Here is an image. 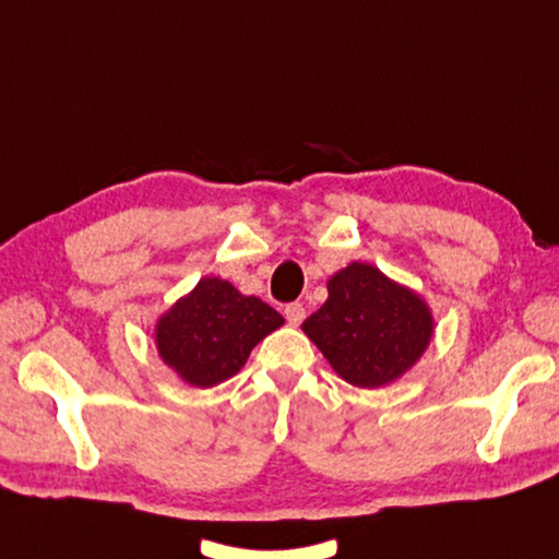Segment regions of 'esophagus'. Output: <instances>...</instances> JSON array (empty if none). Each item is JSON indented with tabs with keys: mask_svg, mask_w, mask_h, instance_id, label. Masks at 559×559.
<instances>
[{
	"mask_svg": "<svg viewBox=\"0 0 559 559\" xmlns=\"http://www.w3.org/2000/svg\"><path fill=\"white\" fill-rule=\"evenodd\" d=\"M305 317H307V311H305V307L300 302L285 305V319H288L290 326H300V323L305 321Z\"/></svg>",
	"mask_w": 559,
	"mask_h": 559,
	"instance_id": "obj_1",
	"label": "esophagus"
}]
</instances>
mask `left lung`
Segmentation results:
<instances>
[{
    "mask_svg": "<svg viewBox=\"0 0 559 559\" xmlns=\"http://www.w3.org/2000/svg\"><path fill=\"white\" fill-rule=\"evenodd\" d=\"M302 331L347 383L379 388L424 355L433 319L412 290L353 262L329 281V300L305 319Z\"/></svg>",
    "mask_w": 559,
    "mask_h": 559,
    "instance_id": "obj_1",
    "label": "left lung"
}]
</instances>
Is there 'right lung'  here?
I'll use <instances>...</instances> for the list:
<instances>
[{
	"instance_id": "1",
	"label": "right lung",
	"mask_w": 559,
	"mask_h": 559,
	"mask_svg": "<svg viewBox=\"0 0 559 559\" xmlns=\"http://www.w3.org/2000/svg\"><path fill=\"white\" fill-rule=\"evenodd\" d=\"M283 326V317L259 297L240 295L228 281L202 278L157 323L159 355L180 379L212 388L236 376L252 347Z\"/></svg>"
}]
</instances>
